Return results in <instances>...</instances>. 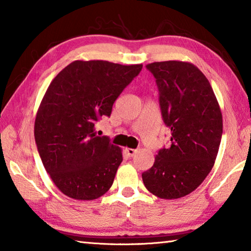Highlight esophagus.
<instances>
[{
	"label": "esophagus",
	"instance_id": "esophagus-1",
	"mask_svg": "<svg viewBox=\"0 0 251 251\" xmlns=\"http://www.w3.org/2000/svg\"><path fill=\"white\" fill-rule=\"evenodd\" d=\"M125 151H126V154L128 155L129 157H133L136 154V151H137V150H134V148H125Z\"/></svg>",
	"mask_w": 251,
	"mask_h": 251
}]
</instances>
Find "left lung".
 Returning a JSON list of instances; mask_svg holds the SVG:
<instances>
[{
  "mask_svg": "<svg viewBox=\"0 0 251 251\" xmlns=\"http://www.w3.org/2000/svg\"><path fill=\"white\" fill-rule=\"evenodd\" d=\"M156 79L171 146L142 174L155 196L176 199L194 192L210 173L223 135V116L209 80L192 63L155 62L146 65Z\"/></svg>",
  "mask_w": 251,
  "mask_h": 251,
  "instance_id": "left-lung-1",
  "label": "left lung"
}]
</instances>
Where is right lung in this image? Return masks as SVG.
Returning <instances> with one entry per match:
<instances>
[{"label": "right lung", "instance_id": "right-lung-1", "mask_svg": "<svg viewBox=\"0 0 251 251\" xmlns=\"http://www.w3.org/2000/svg\"><path fill=\"white\" fill-rule=\"evenodd\" d=\"M143 65L75 61L56 75L37 110L34 137L42 163L61 192L93 201L112 187L123 155L96 122L110 116L114 101Z\"/></svg>", "mask_w": 251, "mask_h": 251}]
</instances>
